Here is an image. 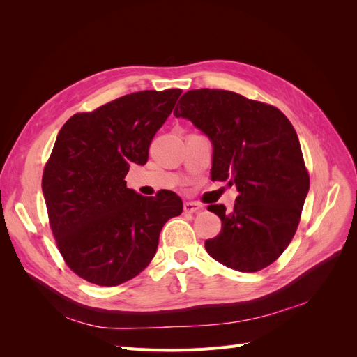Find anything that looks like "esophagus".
I'll return each mask as SVG.
<instances>
[{
  "label": "esophagus",
  "instance_id": "obj_1",
  "mask_svg": "<svg viewBox=\"0 0 357 357\" xmlns=\"http://www.w3.org/2000/svg\"><path fill=\"white\" fill-rule=\"evenodd\" d=\"M183 210H185V213H198L202 210V205L195 201H186L183 204Z\"/></svg>",
  "mask_w": 357,
  "mask_h": 357
}]
</instances>
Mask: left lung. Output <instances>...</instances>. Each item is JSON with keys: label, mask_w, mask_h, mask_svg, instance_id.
I'll return each instance as SVG.
<instances>
[{"label": "left lung", "mask_w": 357, "mask_h": 357, "mask_svg": "<svg viewBox=\"0 0 357 357\" xmlns=\"http://www.w3.org/2000/svg\"><path fill=\"white\" fill-rule=\"evenodd\" d=\"M177 105L176 117L189 119L211 139V180L238 189L231 211L208 205L222 229L205 248L225 266L261 271L294 238L310 189L295 128L277 107L231 91L193 89Z\"/></svg>", "instance_id": "8db88e82"}]
</instances>
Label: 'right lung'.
Segmentation results:
<instances>
[{
  "instance_id": "1",
  "label": "right lung",
  "mask_w": 357,
  "mask_h": 357,
  "mask_svg": "<svg viewBox=\"0 0 357 357\" xmlns=\"http://www.w3.org/2000/svg\"><path fill=\"white\" fill-rule=\"evenodd\" d=\"M181 89L142 91L75 113L61 128L43 171L49 225L73 273L98 286H117L152 261L162 226L180 215L174 192L143 197L126 188L131 164L149 147Z\"/></svg>"
}]
</instances>
